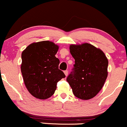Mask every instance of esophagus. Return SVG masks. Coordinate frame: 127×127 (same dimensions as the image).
Instances as JSON below:
<instances>
[{"instance_id":"esophagus-1","label":"esophagus","mask_w":127,"mask_h":127,"mask_svg":"<svg viewBox=\"0 0 127 127\" xmlns=\"http://www.w3.org/2000/svg\"><path fill=\"white\" fill-rule=\"evenodd\" d=\"M68 70H65V71H64V73H65V76H68Z\"/></svg>"}]
</instances>
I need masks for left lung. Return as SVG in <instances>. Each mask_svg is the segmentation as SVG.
Wrapping results in <instances>:
<instances>
[{"label": "left lung", "mask_w": 127, "mask_h": 127, "mask_svg": "<svg viewBox=\"0 0 127 127\" xmlns=\"http://www.w3.org/2000/svg\"><path fill=\"white\" fill-rule=\"evenodd\" d=\"M70 51L75 64L66 81L74 96L81 100L92 98L108 76V59L101 49L89 43L71 44Z\"/></svg>", "instance_id": "left-lung-1"}]
</instances>
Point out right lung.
<instances>
[{"instance_id":"obj_1","label":"right lung","mask_w":127,"mask_h":127,"mask_svg":"<svg viewBox=\"0 0 127 127\" xmlns=\"http://www.w3.org/2000/svg\"><path fill=\"white\" fill-rule=\"evenodd\" d=\"M59 46L52 41L29 44L21 54V70L26 88L32 96L41 100L51 97L57 84L65 77L59 69L60 61L55 56Z\"/></svg>"}]
</instances>
